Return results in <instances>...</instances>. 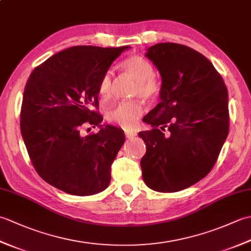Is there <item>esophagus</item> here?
Wrapping results in <instances>:
<instances>
[{"label":"esophagus","mask_w":251,"mask_h":251,"mask_svg":"<svg viewBox=\"0 0 251 251\" xmlns=\"http://www.w3.org/2000/svg\"><path fill=\"white\" fill-rule=\"evenodd\" d=\"M125 136L127 139H132V138L136 137V132L134 131H125Z\"/></svg>","instance_id":"esophagus-1"}]
</instances>
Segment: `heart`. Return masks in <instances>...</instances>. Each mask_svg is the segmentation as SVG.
Listing matches in <instances>:
<instances>
[{
	"mask_svg": "<svg viewBox=\"0 0 251 251\" xmlns=\"http://www.w3.org/2000/svg\"><path fill=\"white\" fill-rule=\"evenodd\" d=\"M121 67L137 79L134 90L135 96H140L143 99L151 100L158 95L161 90V84L154 76L152 63L146 58L138 55L129 56L121 62ZM112 78H113V73L108 70L99 79L98 95L102 101L109 100L112 97ZM143 112L145 108L140 100L122 101L114 109L106 113V121L123 129L130 130L138 124Z\"/></svg>",
	"mask_w": 251,
	"mask_h": 251,
	"instance_id": "obj_1",
	"label": "heart"
}]
</instances>
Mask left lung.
I'll return each instance as SVG.
<instances>
[{
    "label": "left lung",
    "instance_id": "obj_1",
    "mask_svg": "<svg viewBox=\"0 0 251 251\" xmlns=\"http://www.w3.org/2000/svg\"><path fill=\"white\" fill-rule=\"evenodd\" d=\"M146 56L162 76L159 102L140 131L147 152L142 178L149 188L173 193L210 173L225 143L228 117L227 89L212 63L191 47L158 43Z\"/></svg>",
    "mask_w": 251,
    "mask_h": 251
}]
</instances>
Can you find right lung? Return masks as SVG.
<instances>
[{
  "instance_id": "obj_1",
  "label": "right lung",
  "mask_w": 251,
  "mask_h": 251,
  "mask_svg": "<svg viewBox=\"0 0 251 251\" xmlns=\"http://www.w3.org/2000/svg\"><path fill=\"white\" fill-rule=\"evenodd\" d=\"M128 49L70 47L37 66L26 81L20 112L26 151L40 177L68 194H97L110 183L125 135L114 126L101 127L98 83ZM84 124L100 130L82 136Z\"/></svg>"
}]
</instances>
